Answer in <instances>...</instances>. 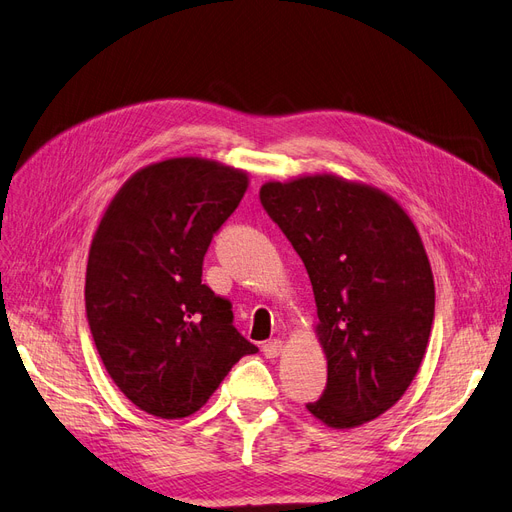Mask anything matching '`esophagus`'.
Listing matches in <instances>:
<instances>
[{
    "instance_id": "obj_1",
    "label": "esophagus",
    "mask_w": 512,
    "mask_h": 512,
    "mask_svg": "<svg viewBox=\"0 0 512 512\" xmlns=\"http://www.w3.org/2000/svg\"><path fill=\"white\" fill-rule=\"evenodd\" d=\"M282 350H284L282 339H271V342H267L265 346H262V352H265L267 359H277Z\"/></svg>"
}]
</instances>
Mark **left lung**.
<instances>
[{
    "label": "left lung",
    "mask_w": 512,
    "mask_h": 512,
    "mask_svg": "<svg viewBox=\"0 0 512 512\" xmlns=\"http://www.w3.org/2000/svg\"><path fill=\"white\" fill-rule=\"evenodd\" d=\"M260 203L314 288L327 389L307 410L333 429L374 421L427 350L436 288L421 235L395 198L331 173L269 181Z\"/></svg>",
    "instance_id": "left-lung-1"
}]
</instances>
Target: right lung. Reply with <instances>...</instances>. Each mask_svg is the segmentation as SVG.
Here are the masks:
<instances>
[{"label": "right lung", "instance_id": "right-lung-1", "mask_svg": "<svg viewBox=\"0 0 512 512\" xmlns=\"http://www.w3.org/2000/svg\"><path fill=\"white\" fill-rule=\"evenodd\" d=\"M245 170L205 158L149 164L121 185L89 247L85 307L108 376L134 406L183 418L258 348L203 284L215 232L247 190Z\"/></svg>", "mask_w": 512, "mask_h": 512}]
</instances>
